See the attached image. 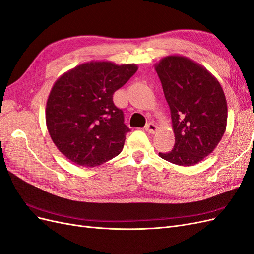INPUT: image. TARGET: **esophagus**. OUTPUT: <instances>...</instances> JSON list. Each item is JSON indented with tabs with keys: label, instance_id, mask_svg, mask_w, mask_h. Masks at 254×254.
<instances>
[{
	"label": "esophagus",
	"instance_id": "obj_1",
	"mask_svg": "<svg viewBox=\"0 0 254 254\" xmlns=\"http://www.w3.org/2000/svg\"><path fill=\"white\" fill-rule=\"evenodd\" d=\"M145 130H146V131H147L148 133L153 134V133L157 132L158 127H157L155 124H153V123H148V124L145 126Z\"/></svg>",
	"mask_w": 254,
	"mask_h": 254
}]
</instances>
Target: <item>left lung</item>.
I'll use <instances>...</instances> for the list:
<instances>
[{"label": "left lung", "instance_id": "1", "mask_svg": "<svg viewBox=\"0 0 254 254\" xmlns=\"http://www.w3.org/2000/svg\"><path fill=\"white\" fill-rule=\"evenodd\" d=\"M170 106L173 150L159 152L168 162L191 166L216 148L227 127L228 107L219 81L191 59L172 55L155 65Z\"/></svg>", "mask_w": 254, "mask_h": 254}]
</instances>
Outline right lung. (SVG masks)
I'll return each mask as SVG.
<instances>
[{"instance_id": "add662e5", "label": "right lung", "mask_w": 254, "mask_h": 254, "mask_svg": "<svg viewBox=\"0 0 254 254\" xmlns=\"http://www.w3.org/2000/svg\"><path fill=\"white\" fill-rule=\"evenodd\" d=\"M136 71L134 64L90 61L54 83L45 121L54 144L71 162L95 167L120 155L130 129L112 97Z\"/></svg>"}]
</instances>
